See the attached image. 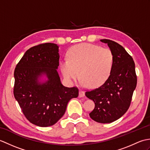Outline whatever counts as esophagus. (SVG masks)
Returning <instances> with one entry per match:
<instances>
[{
	"instance_id": "obj_1",
	"label": "esophagus",
	"mask_w": 150,
	"mask_h": 150,
	"mask_svg": "<svg viewBox=\"0 0 150 150\" xmlns=\"http://www.w3.org/2000/svg\"><path fill=\"white\" fill-rule=\"evenodd\" d=\"M84 91L82 90H79V97H83L84 96Z\"/></svg>"
}]
</instances>
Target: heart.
<instances>
[{"instance_id":"b5f03b06","label":"heart","mask_w":150,"mask_h":150,"mask_svg":"<svg viewBox=\"0 0 150 150\" xmlns=\"http://www.w3.org/2000/svg\"><path fill=\"white\" fill-rule=\"evenodd\" d=\"M113 54L107 47L82 43L68 50L67 59L60 63L62 75L71 82L77 79L80 73L82 81L93 88L103 84L112 71Z\"/></svg>"}]
</instances>
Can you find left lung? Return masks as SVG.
I'll return each mask as SVG.
<instances>
[{
  "mask_svg": "<svg viewBox=\"0 0 150 150\" xmlns=\"http://www.w3.org/2000/svg\"><path fill=\"white\" fill-rule=\"evenodd\" d=\"M107 43L114 57L113 69L106 81L100 86L86 91L85 95L95 103L90 113L93 120L111 123L128 111L137 86L135 62L124 47L115 41L102 39Z\"/></svg>",
  "mask_w": 150,
  "mask_h": 150,
  "instance_id": "8db88e82",
  "label": "left lung"
}]
</instances>
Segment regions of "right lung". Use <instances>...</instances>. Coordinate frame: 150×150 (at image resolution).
<instances>
[{"label":"right lung","instance_id":"add662e5","mask_svg":"<svg viewBox=\"0 0 150 150\" xmlns=\"http://www.w3.org/2000/svg\"><path fill=\"white\" fill-rule=\"evenodd\" d=\"M59 65V47L47 42L30 47L16 66L14 97L24 116L36 126L55 124L64 115L69 100L79 96L77 87L61 84ZM42 74L49 80L41 84L38 79Z\"/></svg>","mask_w":150,"mask_h":150}]
</instances>
